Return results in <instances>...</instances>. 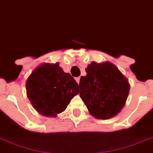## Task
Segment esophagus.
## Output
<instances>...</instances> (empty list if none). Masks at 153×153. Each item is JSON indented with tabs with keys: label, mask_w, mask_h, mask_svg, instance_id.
<instances>
[{
	"label": "esophagus",
	"mask_w": 153,
	"mask_h": 153,
	"mask_svg": "<svg viewBox=\"0 0 153 153\" xmlns=\"http://www.w3.org/2000/svg\"><path fill=\"white\" fill-rule=\"evenodd\" d=\"M76 83H78V84H79V77H76Z\"/></svg>",
	"instance_id": "obj_1"
}]
</instances>
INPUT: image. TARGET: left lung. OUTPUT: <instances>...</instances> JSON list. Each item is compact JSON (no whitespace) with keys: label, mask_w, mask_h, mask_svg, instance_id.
<instances>
[{"label":"left lung","mask_w":153,"mask_h":153,"mask_svg":"<svg viewBox=\"0 0 153 153\" xmlns=\"http://www.w3.org/2000/svg\"><path fill=\"white\" fill-rule=\"evenodd\" d=\"M85 70L87 75L79 79V96L90 114L103 120L117 115L128 97V79L108 61L91 62Z\"/></svg>","instance_id":"1"}]
</instances>
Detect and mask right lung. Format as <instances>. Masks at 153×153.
Wrapping results in <instances>:
<instances>
[{
	"label": "right lung",
	"instance_id": "add662e5",
	"mask_svg": "<svg viewBox=\"0 0 153 153\" xmlns=\"http://www.w3.org/2000/svg\"><path fill=\"white\" fill-rule=\"evenodd\" d=\"M25 86L32 107L45 117H56L79 93L74 78L65 73L59 62L39 65L29 75Z\"/></svg>",
	"mask_w": 153,
	"mask_h": 153
}]
</instances>
